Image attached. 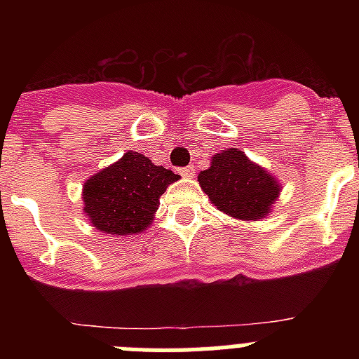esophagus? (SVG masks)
Instances as JSON below:
<instances>
[{"mask_svg":"<svg viewBox=\"0 0 359 359\" xmlns=\"http://www.w3.org/2000/svg\"><path fill=\"white\" fill-rule=\"evenodd\" d=\"M180 174L183 177H192L194 176V167H183V169H180Z\"/></svg>","mask_w":359,"mask_h":359,"instance_id":"esophagus-1","label":"esophagus"}]
</instances>
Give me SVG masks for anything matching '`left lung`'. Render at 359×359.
I'll list each match as a JSON object with an SVG mask.
<instances>
[{
    "label": "left lung",
    "instance_id": "obj_1",
    "mask_svg": "<svg viewBox=\"0 0 359 359\" xmlns=\"http://www.w3.org/2000/svg\"><path fill=\"white\" fill-rule=\"evenodd\" d=\"M198 182L219 212L239 221L268 217L282 192L273 174L236 147L215 152Z\"/></svg>",
    "mask_w": 359,
    "mask_h": 359
}]
</instances>
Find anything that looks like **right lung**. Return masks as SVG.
<instances>
[{
	"label": "right lung",
	"mask_w": 359,
	"mask_h": 359,
	"mask_svg": "<svg viewBox=\"0 0 359 359\" xmlns=\"http://www.w3.org/2000/svg\"><path fill=\"white\" fill-rule=\"evenodd\" d=\"M177 180L180 174L154 165L140 152L128 151L86 180L82 212L102 233L136 236L151 226L161 194Z\"/></svg>",
	"instance_id": "add662e5"
}]
</instances>
